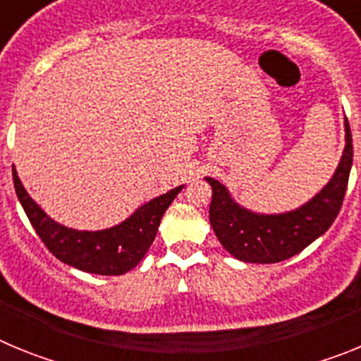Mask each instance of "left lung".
I'll use <instances>...</instances> for the list:
<instances>
[{"mask_svg": "<svg viewBox=\"0 0 361 361\" xmlns=\"http://www.w3.org/2000/svg\"><path fill=\"white\" fill-rule=\"evenodd\" d=\"M345 148L329 183L300 208L283 213H257L233 199L228 188L206 177L212 186L209 222L216 238L242 262L275 264L295 257L322 237L342 208L353 166V137L345 119Z\"/></svg>", "mask_w": 361, "mask_h": 361, "instance_id": "obj_1", "label": "left lung"}]
</instances>
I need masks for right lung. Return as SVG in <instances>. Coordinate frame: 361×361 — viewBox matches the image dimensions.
<instances>
[{"label":"right lung","instance_id":"obj_1","mask_svg":"<svg viewBox=\"0 0 361 361\" xmlns=\"http://www.w3.org/2000/svg\"><path fill=\"white\" fill-rule=\"evenodd\" d=\"M14 188L30 224L34 226L50 253L61 262L94 275H124L141 262L155 240L159 224L183 186L166 191L135 209L119 224L97 231L73 229L59 224L41 209L39 204L27 193L12 166Z\"/></svg>","mask_w":361,"mask_h":361}]
</instances>
